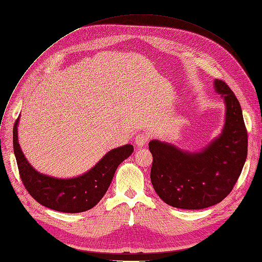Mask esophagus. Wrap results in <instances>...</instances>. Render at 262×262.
Here are the masks:
<instances>
[{"mask_svg":"<svg viewBox=\"0 0 262 262\" xmlns=\"http://www.w3.org/2000/svg\"><path fill=\"white\" fill-rule=\"evenodd\" d=\"M147 141H148V138L146 137L145 134H139V135H137V137H135V140H134L135 145H137L138 147H142V146L145 145Z\"/></svg>","mask_w":262,"mask_h":262,"instance_id":"esophagus-1","label":"esophagus"}]
</instances>
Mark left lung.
I'll return each instance as SVG.
<instances>
[{
  "label": "left lung",
  "instance_id": "obj_1",
  "mask_svg": "<svg viewBox=\"0 0 262 262\" xmlns=\"http://www.w3.org/2000/svg\"><path fill=\"white\" fill-rule=\"evenodd\" d=\"M215 92L225 103V122L218 138L201 151H186L152 140L150 181L166 204L181 209H204L220 203L235 185L247 157V130L235 94L222 80Z\"/></svg>",
  "mask_w": 262,
  "mask_h": 262
}]
</instances>
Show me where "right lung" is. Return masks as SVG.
Returning a JSON list of instances; mask_svg holds the SVG:
<instances>
[{
  "label": "right lung",
  "instance_id": "1",
  "mask_svg": "<svg viewBox=\"0 0 262 262\" xmlns=\"http://www.w3.org/2000/svg\"><path fill=\"white\" fill-rule=\"evenodd\" d=\"M18 121L19 118L14 124L13 145L21 181L35 201L56 211L77 213L93 208L107 192L116 169L133 152V146L127 144L108 151L82 176L71 179L50 177L35 170L23 154L18 143Z\"/></svg>",
  "mask_w": 262,
  "mask_h": 262
}]
</instances>
